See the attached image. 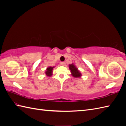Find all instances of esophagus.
<instances>
[{
    "mask_svg": "<svg viewBox=\"0 0 126 126\" xmlns=\"http://www.w3.org/2000/svg\"><path fill=\"white\" fill-rule=\"evenodd\" d=\"M61 64L62 65H64L65 64V62H61Z\"/></svg>",
    "mask_w": 126,
    "mask_h": 126,
    "instance_id": "esophagus-1",
    "label": "esophagus"
}]
</instances>
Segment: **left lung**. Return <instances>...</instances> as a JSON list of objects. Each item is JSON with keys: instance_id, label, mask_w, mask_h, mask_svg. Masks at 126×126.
<instances>
[{"instance_id": "8db88e82", "label": "left lung", "mask_w": 126, "mask_h": 126, "mask_svg": "<svg viewBox=\"0 0 126 126\" xmlns=\"http://www.w3.org/2000/svg\"><path fill=\"white\" fill-rule=\"evenodd\" d=\"M69 69H70L71 75L74 77H81L82 75L80 71L78 70L76 66L74 64H69Z\"/></svg>"}]
</instances>
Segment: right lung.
<instances>
[{"label":"right lung","instance_id":"add662e5","mask_svg":"<svg viewBox=\"0 0 126 126\" xmlns=\"http://www.w3.org/2000/svg\"><path fill=\"white\" fill-rule=\"evenodd\" d=\"M54 68V66H49L47 68V70L45 72L46 75L47 76H51L52 75V70L53 68Z\"/></svg>","mask_w":126,"mask_h":126}]
</instances>
